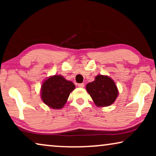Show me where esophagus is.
I'll return each mask as SVG.
<instances>
[{
  "label": "esophagus",
  "mask_w": 156,
  "mask_h": 156,
  "mask_svg": "<svg viewBox=\"0 0 156 156\" xmlns=\"http://www.w3.org/2000/svg\"><path fill=\"white\" fill-rule=\"evenodd\" d=\"M78 87H81V88H83L84 87V83H80V84H78Z\"/></svg>",
  "instance_id": "1"
}]
</instances>
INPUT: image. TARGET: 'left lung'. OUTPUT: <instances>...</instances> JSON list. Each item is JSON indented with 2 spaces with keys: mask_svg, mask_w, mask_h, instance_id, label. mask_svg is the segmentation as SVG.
<instances>
[{
  "mask_svg": "<svg viewBox=\"0 0 156 156\" xmlns=\"http://www.w3.org/2000/svg\"><path fill=\"white\" fill-rule=\"evenodd\" d=\"M86 88L97 106H110L119 94L114 82L107 76H97L94 82L87 84Z\"/></svg>",
  "mask_w": 156,
  "mask_h": 156,
  "instance_id": "left-lung-1",
  "label": "left lung"
}]
</instances>
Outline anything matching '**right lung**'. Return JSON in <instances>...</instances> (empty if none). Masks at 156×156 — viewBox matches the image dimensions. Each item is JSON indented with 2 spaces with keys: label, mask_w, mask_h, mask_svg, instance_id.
Masks as SVG:
<instances>
[{
  "label": "right lung",
  "mask_w": 156,
  "mask_h": 156,
  "mask_svg": "<svg viewBox=\"0 0 156 156\" xmlns=\"http://www.w3.org/2000/svg\"><path fill=\"white\" fill-rule=\"evenodd\" d=\"M74 88L75 86L73 83L66 80L62 76H52L44 81L42 85V99L46 105L51 108H61Z\"/></svg>",
  "instance_id": "obj_1"
}]
</instances>
